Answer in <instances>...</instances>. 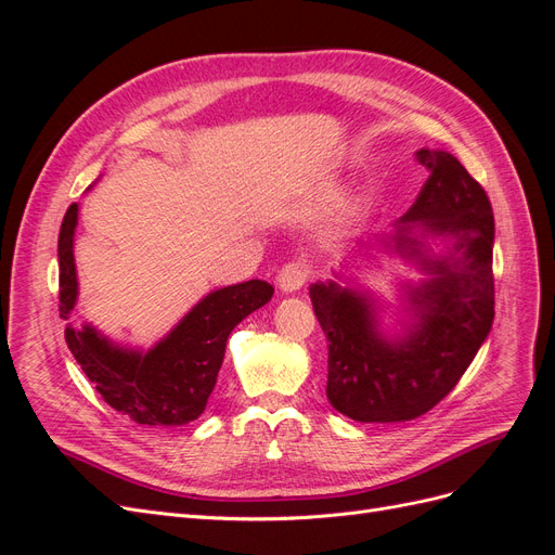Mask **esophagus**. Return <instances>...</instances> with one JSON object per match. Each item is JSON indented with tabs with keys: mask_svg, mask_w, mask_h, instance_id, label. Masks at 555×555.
Listing matches in <instances>:
<instances>
[{
	"mask_svg": "<svg viewBox=\"0 0 555 555\" xmlns=\"http://www.w3.org/2000/svg\"><path fill=\"white\" fill-rule=\"evenodd\" d=\"M308 275H310V271H308V266L304 261H289L287 266L280 268L278 287L284 294H294L308 282Z\"/></svg>",
	"mask_w": 555,
	"mask_h": 555,
	"instance_id": "obj_1",
	"label": "esophagus"
}]
</instances>
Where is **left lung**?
<instances>
[{
  "label": "left lung",
  "instance_id": "1",
  "mask_svg": "<svg viewBox=\"0 0 555 555\" xmlns=\"http://www.w3.org/2000/svg\"><path fill=\"white\" fill-rule=\"evenodd\" d=\"M416 157L430 176L393 236L382 241L428 275L405 287L414 324L386 338L371 296L333 280L310 287L328 340V402L363 424L410 422L438 405L477 357L495 317L491 201L444 150L422 147ZM416 228L449 237L446 255L430 256Z\"/></svg>",
  "mask_w": 555,
  "mask_h": 555
}]
</instances>
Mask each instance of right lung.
Segmentation results:
<instances>
[{
  "instance_id": "1",
  "label": "right lung",
  "mask_w": 555,
  "mask_h": 555,
  "mask_svg": "<svg viewBox=\"0 0 555 555\" xmlns=\"http://www.w3.org/2000/svg\"><path fill=\"white\" fill-rule=\"evenodd\" d=\"M78 204L66 210L60 241V317L69 319L78 300L74 236ZM273 287L249 280L210 292L153 349H127L86 324L64 328L66 345L113 410L141 426H184L204 414L224 361L229 333L266 306Z\"/></svg>"
}]
</instances>
